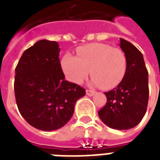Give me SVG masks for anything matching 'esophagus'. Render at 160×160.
I'll return each mask as SVG.
<instances>
[{
  "label": "esophagus",
  "mask_w": 160,
  "mask_h": 160,
  "mask_svg": "<svg viewBox=\"0 0 160 160\" xmlns=\"http://www.w3.org/2000/svg\"><path fill=\"white\" fill-rule=\"evenodd\" d=\"M95 91L94 90H86V95H89V96H93L95 95Z\"/></svg>",
  "instance_id": "obj_1"
}]
</instances>
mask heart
Instances as JSON below:
<instances>
[{"label":"heart","instance_id":"b5f03b06","mask_svg":"<svg viewBox=\"0 0 160 160\" xmlns=\"http://www.w3.org/2000/svg\"><path fill=\"white\" fill-rule=\"evenodd\" d=\"M77 57L66 53L61 67L66 77L80 85L90 70L91 84L109 90L121 82L127 69L126 56L120 49L102 43H92L77 49Z\"/></svg>","mask_w":160,"mask_h":160}]
</instances>
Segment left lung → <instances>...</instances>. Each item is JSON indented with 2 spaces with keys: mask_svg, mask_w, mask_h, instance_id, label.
I'll use <instances>...</instances> for the list:
<instances>
[{
  "mask_svg": "<svg viewBox=\"0 0 160 160\" xmlns=\"http://www.w3.org/2000/svg\"><path fill=\"white\" fill-rule=\"evenodd\" d=\"M119 41L126 56V72L116 87L105 93L107 103L98 114L108 127L124 130L139 124L146 113L149 74L141 52L129 41L122 38Z\"/></svg>",
  "mask_w": 160,
  "mask_h": 160,
  "instance_id": "1",
  "label": "left lung"
}]
</instances>
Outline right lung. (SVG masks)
Instances as JSON below:
<instances>
[{
	"label": "right lung",
	"mask_w": 160,
	"mask_h": 160,
	"mask_svg": "<svg viewBox=\"0 0 160 160\" xmlns=\"http://www.w3.org/2000/svg\"><path fill=\"white\" fill-rule=\"evenodd\" d=\"M56 41L41 40L24 51L16 65L14 90L21 114L43 131L60 129L71 119L76 101L85 95L65 80Z\"/></svg>",
	"instance_id": "1"
}]
</instances>
